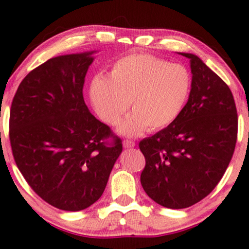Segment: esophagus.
I'll use <instances>...</instances> for the list:
<instances>
[{
    "label": "esophagus",
    "mask_w": 249,
    "mask_h": 249,
    "mask_svg": "<svg viewBox=\"0 0 249 249\" xmlns=\"http://www.w3.org/2000/svg\"><path fill=\"white\" fill-rule=\"evenodd\" d=\"M124 146L125 149H131L135 146V142H133V141L125 140V141H124Z\"/></svg>",
    "instance_id": "1"
}]
</instances>
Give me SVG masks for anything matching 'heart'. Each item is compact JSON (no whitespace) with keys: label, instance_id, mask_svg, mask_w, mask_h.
I'll return each mask as SVG.
<instances>
[{"label":"heart","instance_id":"b5f03b06","mask_svg":"<svg viewBox=\"0 0 249 249\" xmlns=\"http://www.w3.org/2000/svg\"><path fill=\"white\" fill-rule=\"evenodd\" d=\"M192 90L186 67L149 54H129L113 63L108 77L91 81L89 96L97 114L114 125L128 108L133 112L119 124L124 136L136 137L173 124L185 108Z\"/></svg>","mask_w":249,"mask_h":249}]
</instances>
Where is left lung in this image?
<instances>
[{"label": "left lung", "mask_w": 249, "mask_h": 249, "mask_svg": "<svg viewBox=\"0 0 249 249\" xmlns=\"http://www.w3.org/2000/svg\"><path fill=\"white\" fill-rule=\"evenodd\" d=\"M192 90L176 121L140 142L144 192L156 203L183 209L213 192L234 152L238 114L225 82L190 53Z\"/></svg>", "instance_id": "8db88e82"}]
</instances>
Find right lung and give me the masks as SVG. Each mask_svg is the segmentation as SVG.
<instances>
[{
	"instance_id": "1",
	"label": "right lung",
	"mask_w": 249,
	"mask_h": 249,
	"mask_svg": "<svg viewBox=\"0 0 249 249\" xmlns=\"http://www.w3.org/2000/svg\"><path fill=\"white\" fill-rule=\"evenodd\" d=\"M97 51L67 54L32 70L10 109V143L27 183L57 209H87L103 195L122 143L85 105L83 87Z\"/></svg>"
}]
</instances>
